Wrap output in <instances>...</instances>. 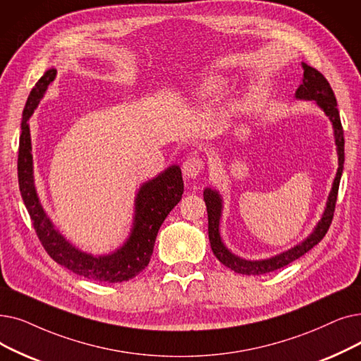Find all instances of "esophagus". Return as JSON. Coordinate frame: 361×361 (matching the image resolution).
Instances as JSON below:
<instances>
[{"mask_svg":"<svg viewBox=\"0 0 361 361\" xmlns=\"http://www.w3.org/2000/svg\"><path fill=\"white\" fill-rule=\"evenodd\" d=\"M202 169H203L202 159L196 158V156H192V158H187L183 164V176L187 180H195L199 177Z\"/></svg>","mask_w":361,"mask_h":361,"instance_id":"obj_1","label":"esophagus"}]
</instances>
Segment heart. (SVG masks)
Here are the masks:
<instances>
[{
  "label": "heart",
  "instance_id": "1",
  "mask_svg": "<svg viewBox=\"0 0 361 361\" xmlns=\"http://www.w3.org/2000/svg\"><path fill=\"white\" fill-rule=\"evenodd\" d=\"M226 82L223 78L219 76H212V78H208V80H205L203 82H200L196 88H193L192 91V100H196V102H205V100H212L214 97H216L219 92L223 91ZM234 111H236V107H234L233 103H227L221 112H219L218 118L219 121L223 122H227Z\"/></svg>",
  "mask_w": 361,
  "mask_h": 361
}]
</instances>
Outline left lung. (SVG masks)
Listing matches in <instances>:
<instances>
[{"label":"left lung","instance_id":"8db88e82","mask_svg":"<svg viewBox=\"0 0 361 361\" xmlns=\"http://www.w3.org/2000/svg\"><path fill=\"white\" fill-rule=\"evenodd\" d=\"M301 65L304 69V76H302L301 85L295 91V99L314 102V104L327 116V119L331 121L332 130H334V140H335L336 154H338V169L332 183V189L329 192L326 207L323 209L320 219L302 242L296 243L290 249L283 250V252L276 254L270 258L246 259L236 254H233L231 250L226 246L221 238V231H219V227H221L223 209H224V200L221 193L218 190L207 187V189L203 190V200H205L207 211H208V236H209L211 249L214 255L216 257V259L221 264H224L230 270H233L234 273L247 274V276H259V274H265V273H270L285 267V265L290 264L292 261L298 259L305 252H308L312 246H316L324 238V234L329 230V226L332 223L339 181L343 171V159H345V156H343V131H342L335 94L331 85H329L327 80L317 69L308 66L307 63H304V61Z\"/></svg>","mask_w":361,"mask_h":361}]
</instances>
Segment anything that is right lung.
<instances>
[{"mask_svg":"<svg viewBox=\"0 0 361 361\" xmlns=\"http://www.w3.org/2000/svg\"><path fill=\"white\" fill-rule=\"evenodd\" d=\"M56 68L45 71L30 91L23 109L18 159L22 199L44 249L57 264L90 280L121 283L147 267L162 223L183 197L184 183L181 169L176 164L169 165L158 176L140 184L134 197L133 224L128 238L112 252L94 255L71 243L54 226L53 219L47 215L39 200L35 185L32 140L29 128V119L34 115L47 88L56 80Z\"/></svg>","mask_w":361,"mask_h":361,"instance_id":"1","label":"right lung"}]
</instances>
